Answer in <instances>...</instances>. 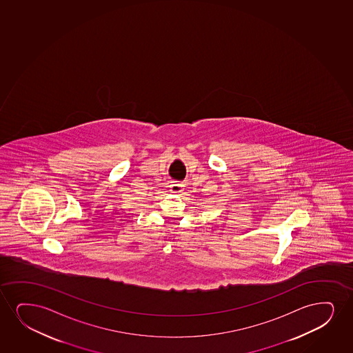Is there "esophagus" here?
<instances>
[{
    "instance_id": "obj_1",
    "label": "esophagus",
    "mask_w": 353,
    "mask_h": 353,
    "mask_svg": "<svg viewBox=\"0 0 353 353\" xmlns=\"http://www.w3.org/2000/svg\"><path fill=\"white\" fill-rule=\"evenodd\" d=\"M170 193H174V194H179V193H181L183 191V183H179L176 181H172V185H170Z\"/></svg>"
}]
</instances>
